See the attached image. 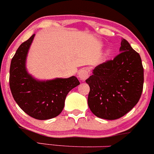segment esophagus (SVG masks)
<instances>
[{"instance_id":"34e87169","label":"esophagus","mask_w":154,"mask_h":154,"mask_svg":"<svg viewBox=\"0 0 154 154\" xmlns=\"http://www.w3.org/2000/svg\"><path fill=\"white\" fill-rule=\"evenodd\" d=\"M77 75H78L79 79H80V80L84 81V80H86L88 77V75H89V71H88V68H83L79 71Z\"/></svg>"}]
</instances>
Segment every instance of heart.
<instances>
[{
    "instance_id": "1",
    "label": "heart",
    "mask_w": 154,
    "mask_h": 154,
    "mask_svg": "<svg viewBox=\"0 0 154 154\" xmlns=\"http://www.w3.org/2000/svg\"><path fill=\"white\" fill-rule=\"evenodd\" d=\"M110 52H111V51H110L109 49L106 50V55H108V54H109Z\"/></svg>"
}]
</instances>
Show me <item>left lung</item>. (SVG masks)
<instances>
[{"label": "left lung", "mask_w": 154, "mask_h": 154, "mask_svg": "<svg viewBox=\"0 0 154 154\" xmlns=\"http://www.w3.org/2000/svg\"><path fill=\"white\" fill-rule=\"evenodd\" d=\"M120 54L98 65L86 80L90 87L88 105L100 119L115 120L130 112L143 90L144 69L140 55L122 38Z\"/></svg>", "instance_id": "1"}]
</instances>
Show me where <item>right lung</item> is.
Masks as SVG:
<instances>
[{
    "instance_id": "1",
    "label": "right lung",
    "mask_w": 154,
    "mask_h": 154,
    "mask_svg": "<svg viewBox=\"0 0 154 154\" xmlns=\"http://www.w3.org/2000/svg\"><path fill=\"white\" fill-rule=\"evenodd\" d=\"M34 36L23 42L12 59L10 87L14 100L24 112L38 120H47L61 113L68 93L80 82L74 76L39 80L29 74L26 60Z\"/></svg>"
}]
</instances>
